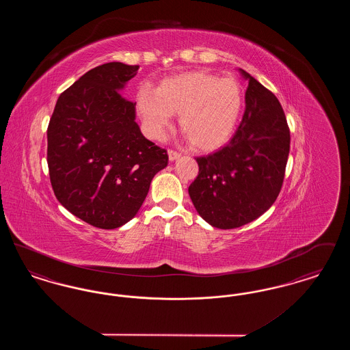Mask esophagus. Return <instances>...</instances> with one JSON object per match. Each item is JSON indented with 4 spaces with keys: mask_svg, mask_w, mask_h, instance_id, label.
<instances>
[{
    "mask_svg": "<svg viewBox=\"0 0 350 350\" xmlns=\"http://www.w3.org/2000/svg\"><path fill=\"white\" fill-rule=\"evenodd\" d=\"M180 153L176 152V150H167V157H169V161H176L177 159H180Z\"/></svg>",
    "mask_w": 350,
    "mask_h": 350,
    "instance_id": "esophagus-1",
    "label": "esophagus"
}]
</instances>
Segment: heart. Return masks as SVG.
Wrapping results in <instances>:
<instances>
[{"mask_svg": "<svg viewBox=\"0 0 350 350\" xmlns=\"http://www.w3.org/2000/svg\"><path fill=\"white\" fill-rule=\"evenodd\" d=\"M244 89L234 77L194 70L163 80L156 92L142 89L136 106L153 139L163 137L172 114H180V129L196 150L208 152L224 146L241 118Z\"/></svg>", "mask_w": 350, "mask_h": 350, "instance_id": "1", "label": "heart"}]
</instances>
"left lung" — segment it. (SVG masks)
<instances>
[{"instance_id":"1","label":"left lung","mask_w":350,"mask_h":350,"mask_svg":"<svg viewBox=\"0 0 350 350\" xmlns=\"http://www.w3.org/2000/svg\"><path fill=\"white\" fill-rule=\"evenodd\" d=\"M245 113L230 143L197 157L200 173L189 196L203 220L232 230L261 217L282 187L290 131L277 97L248 72Z\"/></svg>"}]
</instances>
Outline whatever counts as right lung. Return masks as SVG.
Wrapping results in <instances>:
<instances>
[{"mask_svg": "<svg viewBox=\"0 0 350 350\" xmlns=\"http://www.w3.org/2000/svg\"><path fill=\"white\" fill-rule=\"evenodd\" d=\"M139 66L106 63L86 72L57 98L47 130V163L57 200L90 226L114 230L130 221L150 181L167 165L135 122L122 90Z\"/></svg>", "mask_w": 350, "mask_h": 350, "instance_id": "1", "label": "right lung"}]
</instances>
